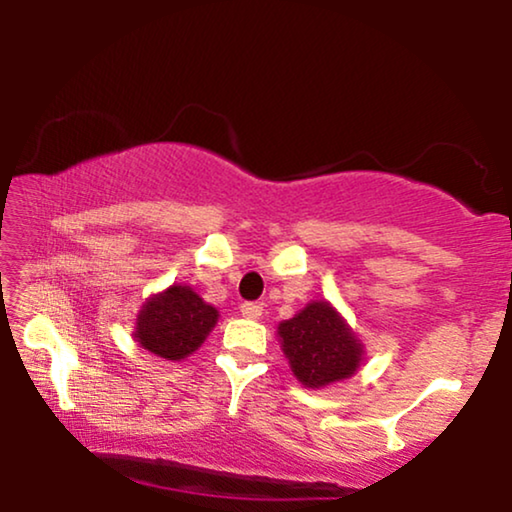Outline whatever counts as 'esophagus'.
Listing matches in <instances>:
<instances>
[{"mask_svg": "<svg viewBox=\"0 0 512 512\" xmlns=\"http://www.w3.org/2000/svg\"><path fill=\"white\" fill-rule=\"evenodd\" d=\"M240 312H242V317H247V319H261L263 307L258 303H242Z\"/></svg>", "mask_w": 512, "mask_h": 512, "instance_id": "1", "label": "esophagus"}]
</instances>
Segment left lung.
I'll return each mask as SVG.
<instances>
[{
    "instance_id": "obj_1",
    "label": "left lung",
    "mask_w": 512,
    "mask_h": 512,
    "mask_svg": "<svg viewBox=\"0 0 512 512\" xmlns=\"http://www.w3.org/2000/svg\"><path fill=\"white\" fill-rule=\"evenodd\" d=\"M293 375L307 389L347 380L359 370L363 345L326 300H312L293 319L277 326Z\"/></svg>"
}]
</instances>
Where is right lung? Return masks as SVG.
Wrapping results in <instances>:
<instances>
[{
    "instance_id": "obj_1",
    "label": "right lung",
    "mask_w": 512,
    "mask_h": 512,
    "mask_svg": "<svg viewBox=\"0 0 512 512\" xmlns=\"http://www.w3.org/2000/svg\"><path fill=\"white\" fill-rule=\"evenodd\" d=\"M219 321V310L191 286L174 284L156 293L137 314L135 340L139 347L167 361H181L198 349Z\"/></svg>"
}]
</instances>
